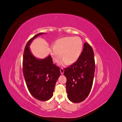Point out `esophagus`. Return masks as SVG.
<instances>
[{
	"mask_svg": "<svg viewBox=\"0 0 122 122\" xmlns=\"http://www.w3.org/2000/svg\"><path fill=\"white\" fill-rule=\"evenodd\" d=\"M60 71H61V74H64V69L62 68H61V69H60Z\"/></svg>",
	"mask_w": 122,
	"mask_h": 122,
	"instance_id": "obj_1",
	"label": "esophagus"
}]
</instances>
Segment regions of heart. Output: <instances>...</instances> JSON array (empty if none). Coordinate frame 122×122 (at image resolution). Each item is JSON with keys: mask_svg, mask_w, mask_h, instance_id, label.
<instances>
[{"mask_svg": "<svg viewBox=\"0 0 122 122\" xmlns=\"http://www.w3.org/2000/svg\"><path fill=\"white\" fill-rule=\"evenodd\" d=\"M82 47V41L79 37L67 36L57 40L54 46L50 47V52L55 63H59L62 56L64 64H72L79 58Z\"/></svg>", "mask_w": 122, "mask_h": 122, "instance_id": "1", "label": "heart"}]
</instances>
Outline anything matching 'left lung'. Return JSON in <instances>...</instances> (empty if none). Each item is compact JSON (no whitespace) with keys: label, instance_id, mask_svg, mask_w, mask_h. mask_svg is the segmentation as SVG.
Instances as JSON below:
<instances>
[{"label":"left lung","instance_id":"obj_1","mask_svg":"<svg viewBox=\"0 0 122 122\" xmlns=\"http://www.w3.org/2000/svg\"><path fill=\"white\" fill-rule=\"evenodd\" d=\"M64 70L69 100L74 103L84 101L90 93L95 70L94 51L89 44H84L79 58L70 67Z\"/></svg>","mask_w":122,"mask_h":122}]
</instances>
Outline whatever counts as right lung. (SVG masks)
I'll list each match as a JSON object with an SVG mask.
<instances>
[{"label":"right lung","mask_w":122,"mask_h":122,"mask_svg":"<svg viewBox=\"0 0 122 122\" xmlns=\"http://www.w3.org/2000/svg\"><path fill=\"white\" fill-rule=\"evenodd\" d=\"M40 33L29 40L25 46L23 56V73L29 92L36 99L47 101L53 96L55 84L61 75L60 68L53 64L50 55L38 59L32 55L29 48Z\"/></svg>","instance_id":"obj_1"}]
</instances>
